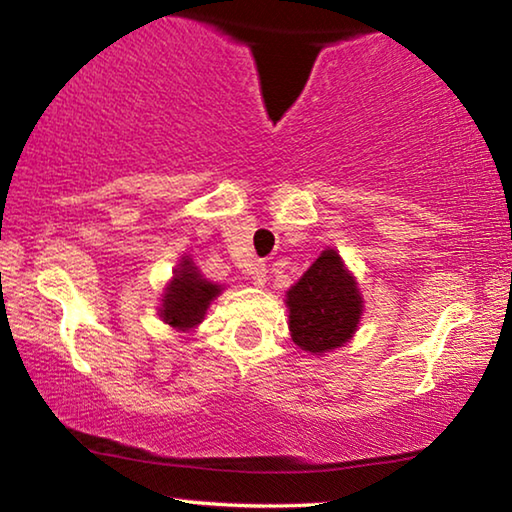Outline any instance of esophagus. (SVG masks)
Listing matches in <instances>:
<instances>
[{"instance_id": "1", "label": "esophagus", "mask_w": 512, "mask_h": 512, "mask_svg": "<svg viewBox=\"0 0 512 512\" xmlns=\"http://www.w3.org/2000/svg\"><path fill=\"white\" fill-rule=\"evenodd\" d=\"M248 277H250V282L255 284V287H264V282H266V264L257 262V264L250 266Z\"/></svg>"}]
</instances>
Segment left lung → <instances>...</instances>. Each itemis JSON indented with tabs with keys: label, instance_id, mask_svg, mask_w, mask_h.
Segmentation results:
<instances>
[{
	"label": "left lung",
	"instance_id": "1",
	"mask_svg": "<svg viewBox=\"0 0 512 512\" xmlns=\"http://www.w3.org/2000/svg\"><path fill=\"white\" fill-rule=\"evenodd\" d=\"M361 293L336 250H323L287 293L289 329L307 352H329L352 339L361 318Z\"/></svg>",
	"mask_w": 512,
	"mask_h": 512
}]
</instances>
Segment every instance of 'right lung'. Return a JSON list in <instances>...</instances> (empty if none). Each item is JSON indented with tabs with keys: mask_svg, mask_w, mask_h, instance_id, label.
<instances>
[{
	"mask_svg": "<svg viewBox=\"0 0 512 512\" xmlns=\"http://www.w3.org/2000/svg\"><path fill=\"white\" fill-rule=\"evenodd\" d=\"M219 293V284L207 282L189 259H183V264H180L176 271V277H173L167 293H164L160 311L164 323H169L176 329H183V332L198 325L205 316L207 305H210Z\"/></svg>",
	"mask_w": 512,
	"mask_h": 512,
	"instance_id": "right-lung-1",
	"label": "right lung"
}]
</instances>
